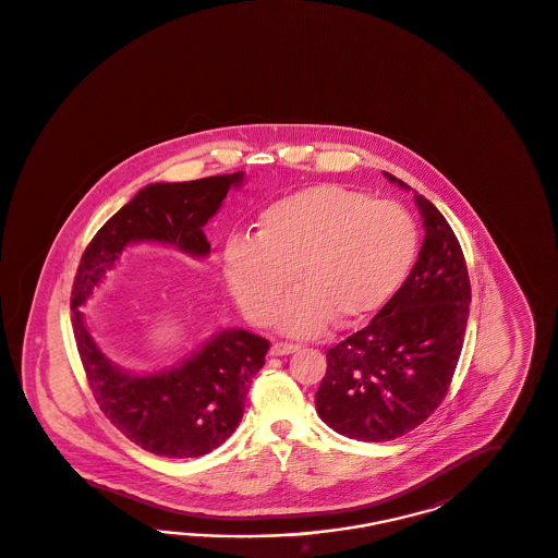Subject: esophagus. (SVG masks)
<instances>
[{"instance_id": "obj_1", "label": "esophagus", "mask_w": 558, "mask_h": 558, "mask_svg": "<svg viewBox=\"0 0 558 558\" xmlns=\"http://www.w3.org/2000/svg\"><path fill=\"white\" fill-rule=\"evenodd\" d=\"M299 348H301L299 344H289V342H276L269 352H271V356H287V354L296 352Z\"/></svg>"}]
</instances>
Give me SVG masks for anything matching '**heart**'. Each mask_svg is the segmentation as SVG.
<instances>
[{"instance_id": "obj_1", "label": "heart", "mask_w": 558, "mask_h": 558, "mask_svg": "<svg viewBox=\"0 0 558 558\" xmlns=\"http://www.w3.org/2000/svg\"><path fill=\"white\" fill-rule=\"evenodd\" d=\"M418 232L396 202L338 185H317L262 211L255 236L222 247V274L234 303L255 326L313 338L329 324H359L384 308L416 259Z\"/></svg>"}]
</instances>
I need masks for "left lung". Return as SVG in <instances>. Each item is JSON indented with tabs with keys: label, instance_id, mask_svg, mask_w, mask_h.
<instances>
[{
	"label": "left lung",
	"instance_id": "obj_1",
	"mask_svg": "<svg viewBox=\"0 0 558 558\" xmlns=\"http://www.w3.org/2000/svg\"><path fill=\"white\" fill-rule=\"evenodd\" d=\"M389 183L410 192L402 179ZM424 241L402 289L368 326L327 350L317 414L348 439L391 441L441 404L460 361L470 315V278L460 241L426 197L414 192Z\"/></svg>",
	"mask_w": 558,
	"mask_h": 558
}]
</instances>
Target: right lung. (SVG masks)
<instances>
[{
    "instance_id": "1",
    "label": "right lung",
    "mask_w": 558,
    "mask_h": 558,
    "mask_svg": "<svg viewBox=\"0 0 558 558\" xmlns=\"http://www.w3.org/2000/svg\"><path fill=\"white\" fill-rule=\"evenodd\" d=\"M245 173L183 183H150L95 234L77 266L72 324L77 352L100 410L135 445L162 458H199L220 447L243 418L253 375L266 363L268 340L241 327L211 333L183 361L135 373L100 348L80 307L116 268L130 245L156 243L206 259L204 227Z\"/></svg>"
}]
</instances>
